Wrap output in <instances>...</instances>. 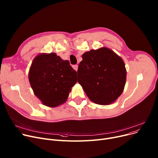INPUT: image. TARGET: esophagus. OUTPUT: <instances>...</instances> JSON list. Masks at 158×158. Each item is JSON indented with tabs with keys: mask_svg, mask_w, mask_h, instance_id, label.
<instances>
[{
	"mask_svg": "<svg viewBox=\"0 0 158 158\" xmlns=\"http://www.w3.org/2000/svg\"><path fill=\"white\" fill-rule=\"evenodd\" d=\"M73 68L74 69L77 71L78 68V65H77V64L76 65H74V66H73Z\"/></svg>",
	"mask_w": 158,
	"mask_h": 158,
	"instance_id": "1",
	"label": "esophagus"
}]
</instances>
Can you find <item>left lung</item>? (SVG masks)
Segmentation results:
<instances>
[{
  "label": "left lung",
  "mask_w": 158,
  "mask_h": 158,
  "mask_svg": "<svg viewBox=\"0 0 158 158\" xmlns=\"http://www.w3.org/2000/svg\"><path fill=\"white\" fill-rule=\"evenodd\" d=\"M77 74L78 81L90 100L106 105L123 93L126 79L124 62L107 48L91 50L82 55Z\"/></svg>",
  "instance_id": "left-lung-1"
}]
</instances>
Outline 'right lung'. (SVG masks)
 Listing matches in <instances>:
<instances>
[{
    "instance_id": "1",
    "label": "right lung",
    "mask_w": 158,
    "mask_h": 158,
    "mask_svg": "<svg viewBox=\"0 0 158 158\" xmlns=\"http://www.w3.org/2000/svg\"><path fill=\"white\" fill-rule=\"evenodd\" d=\"M29 79L35 95L50 107L64 103L77 82V71L69 62L55 53L40 54L34 59Z\"/></svg>"
}]
</instances>
